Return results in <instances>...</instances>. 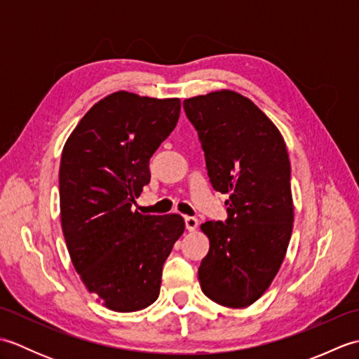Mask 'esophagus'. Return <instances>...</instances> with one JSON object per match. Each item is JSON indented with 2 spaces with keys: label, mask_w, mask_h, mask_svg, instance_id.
Instances as JSON below:
<instances>
[{
  "label": "esophagus",
  "mask_w": 359,
  "mask_h": 359,
  "mask_svg": "<svg viewBox=\"0 0 359 359\" xmlns=\"http://www.w3.org/2000/svg\"><path fill=\"white\" fill-rule=\"evenodd\" d=\"M197 225H199V220H197L196 217L185 216V226H187L188 231H194L196 228H197Z\"/></svg>",
  "instance_id": "obj_1"
}]
</instances>
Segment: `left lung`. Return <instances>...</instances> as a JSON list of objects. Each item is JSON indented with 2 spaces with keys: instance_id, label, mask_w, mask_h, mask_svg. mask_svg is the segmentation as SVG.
<instances>
[{
  "instance_id": "obj_1",
  "label": "left lung",
  "mask_w": 359,
  "mask_h": 359,
  "mask_svg": "<svg viewBox=\"0 0 359 359\" xmlns=\"http://www.w3.org/2000/svg\"><path fill=\"white\" fill-rule=\"evenodd\" d=\"M216 191L228 194L225 222L207 220L210 250L199 266L201 288L230 309L262 296L284 261L293 230L290 160L278 128L233 90L184 100Z\"/></svg>"
}]
</instances>
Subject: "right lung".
Returning <instances> with one entry per match:
<instances>
[{
  "label": "right lung",
  "instance_id": "right-lung-1",
  "mask_svg": "<svg viewBox=\"0 0 359 359\" xmlns=\"http://www.w3.org/2000/svg\"><path fill=\"white\" fill-rule=\"evenodd\" d=\"M179 98L118 90L95 103L67 139L60 163L62 228L89 293L114 311L154 302L182 233L179 215L133 211L149 184V158L177 125Z\"/></svg>",
  "mask_w": 359,
  "mask_h": 359
}]
</instances>
